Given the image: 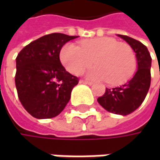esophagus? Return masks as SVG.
I'll return each instance as SVG.
<instances>
[{
  "instance_id": "34e87169",
  "label": "esophagus",
  "mask_w": 160,
  "mask_h": 160,
  "mask_svg": "<svg viewBox=\"0 0 160 160\" xmlns=\"http://www.w3.org/2000/svg\"><path fill=\"white\" fill-rule=\"evenodd\" d=\"M80 83H83V84H88V85H92V82H88V81H85V80H80Z\"/></svg>"
}]
</instances>
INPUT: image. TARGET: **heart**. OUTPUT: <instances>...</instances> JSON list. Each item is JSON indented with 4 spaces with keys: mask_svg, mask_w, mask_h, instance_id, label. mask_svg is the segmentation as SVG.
Instances as JSON below:
<instances>
[{
    "mask_svg": "<svg viewBox=\"0 0 160 160\" xmlns=\"http://www.w3.org/2000/svg\"><path fill=\"white\" fill-rule=\"evenodd\" d=\"M59 58L65 68L76 76L88 68L93 60L96 67L88 72V77L94 80H107L111 85L126 83L136 68L132 47L108 36L83 40L80 47L68 42L61 48Z\"/></svg>",
    "mask_w": 160,
    "mask_h": 160,
    "instance_id": "b5f03b06",
    "label": "heart"
}]
</instances>
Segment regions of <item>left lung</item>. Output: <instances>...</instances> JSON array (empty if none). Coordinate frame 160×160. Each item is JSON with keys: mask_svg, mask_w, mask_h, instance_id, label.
Here are the masks:
<instances>
[{"mask_svg": "<svg viewBox=\"0 0 160 160\" xmlns=\"http://www.w3.org/2000/svg\"><path fill=\"white\" fill-rule=\"evenodd\" d=\"M118 36L126 41L136 53L138 69L132 79L122 86L106 88L105 93L97 101L108 112L126 116L142 105L150 89L151 57L147 47L141 42L126 35Z\"/></svg>", "mask_w": 160, "mask_h": 160, "instance_id": "1", "label": "left lung"}]
</instances>
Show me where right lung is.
<instances>
[{"label": "right lung", "instance_id": "1", "mask_svg": "<svg viewBox=\"0 0 160 160\" xmlns=\"http://www.w3.org/2000/svg\"><path fill=\"white\" fill-rule=\"evenodd\" d=\"M78 36L53 33L25 46L16 58L15 84L22 106L35 118H52L69 102L78 78L59 60L62 46Z\"/></svg>", "mask_w": 160, "mask_h": 160}]
</instances>
